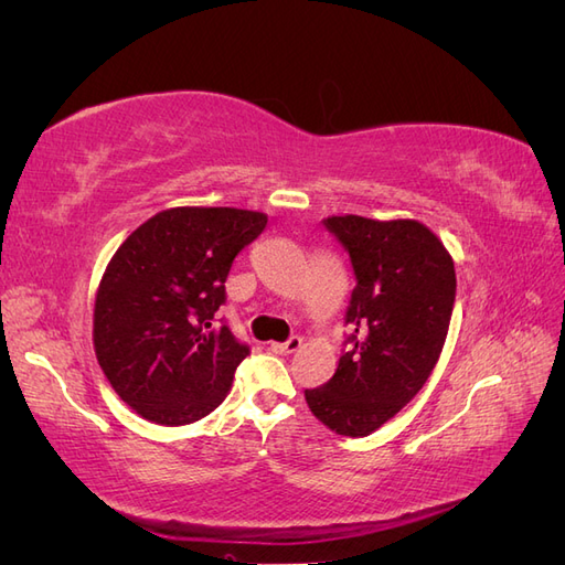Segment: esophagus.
<instances>
[{"label": "esophagus", "mask_w": 565, "mask_h": 565, "mask_svg": "<svg viewBox=\"0 0 565 565\" xmlns=\"http://www.w3.org/2000/svg\"><path fill=\"white\" fill-rule=\"evenodd\" d=\"M301 349V337H289L287 341H273L270 344V351L273 353H280V355H287V353H297Z\"/></svg>", "instance_id": "34e87169"}]
</instances>
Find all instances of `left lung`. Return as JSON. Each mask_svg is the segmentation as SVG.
Instances as JSON below:
<instances>
[{
  "label": "left lung",
  "mask_w": 565,
  "mask_h": 565,
  "mask_svg": "<svg viewBox=\"0 0 565 565\" xmlns=\"http://www.w3.org/2000/svg\"><path fill=\"white\" fill-rule=\"evenodd\" d=\"M324 226L349 249L358 280L347 311L351 349L332 380L303 396L328 429L361 438L401 413L436 367L455 303V264L415 218L344 214Z\"/></svg>",
  "instance_id": "1"
}]
</instances>
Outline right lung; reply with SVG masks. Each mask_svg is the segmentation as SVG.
Segmentation results:
<instances>
[{
    "mask_svg": "<svg viewBox=\"0 0 565 565\" xmlns=\"http://www.w3.org/2000/svg\"><path fill=\"white\" fill-rule=\"evenodd\" d=\"M268 216L237 207H169L117 247L96 289L94 351L136 415L183 426L226 398L249 349L214 313L235 254Z\"/></svg>",
    "mask_w": 565,
    "mask_h": 565,
    "instance_id": "obj_1",
    "label": "right lung"
}]
</instances>
